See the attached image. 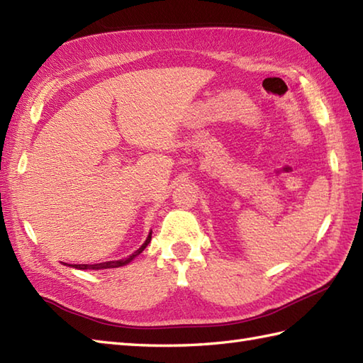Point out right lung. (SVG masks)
Returning <instances> with one entry per match:
<instances>
[{"mask_svg": "<svg viewBox=\"0 0 363 363\" xmlns=\"http://www.w3.org/2000/svg\"><path fill=\"white\" fill-rule=\"evenodd\" d=\"M151 242V234L148 235V238H146L145 240V243L140 246V248H138L134 254H130L129 257H126V259H121V260H111V262H103V264H95V265H73L74 268H79V269H104V268H117V267H123V265H126V264H129L130 260H133L135 256H138V254H140L146 246H148V243ZM72 267V265H70Z\"/></svg>", "mask_w": 363, "mask_h": 363, "instance_id": "obj_1", "label": "right lung"}]
</instances>
